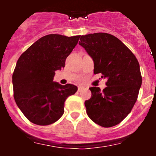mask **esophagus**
<instances>
[{
  "label": "esophagus",
  "instance_id": "esophagus-1",
  "mask_svg": "<svg viewBox=\"0 0 156 156\" xmlns=\"http://www.w3.org/2000/svg\"><path fill=\"white\" fill-rule=\"evenodd\" d=\"M83 89H84V88L83 87H78V91L81 92L83 90Z\"/></svg>",
  "mask_w": 156,
  "mask_h": 156
}]
</instances>
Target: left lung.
<instances>
[{"label":"left lung","mask_w":156,"mask_h":156,"mask_svg":"<svg viewBox=\"0 0 156 156\" xmlns=\"http://www.w3.org/2000/svg\"><path fill=\"white\" fill-rule=\"evenodd\" d=\"M79 44L92 58L94 73L107 80L106 87H90L91 98L85 101L87 115L103 127L122 122L131 112L142 83L137 58L121 41L106 33L81 36Z\"/></svg>","instance_id":"left-lung-1"}]
</instances>
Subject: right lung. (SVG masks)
Masks as SVG:
<instances>
[{
	"label": "right lung",
	"mask_w": 156,
	"mask_h": 156,
	"mask_svg": "<svg viewBox=\"0 0 156 156\" xmlns=\"http://www.w3.org/2000/svg\"><path fill=\"white\" fill-rule=\"evenodd\" d=\"M80 36L49 34L40 38L18 59L12 75L14 98L31 122L40 126L54 123L64 113L66 98L77 87L54 82L56 70L65 67Z\"/></svg>",
	"instance_id": "1"
}]
</instances>
